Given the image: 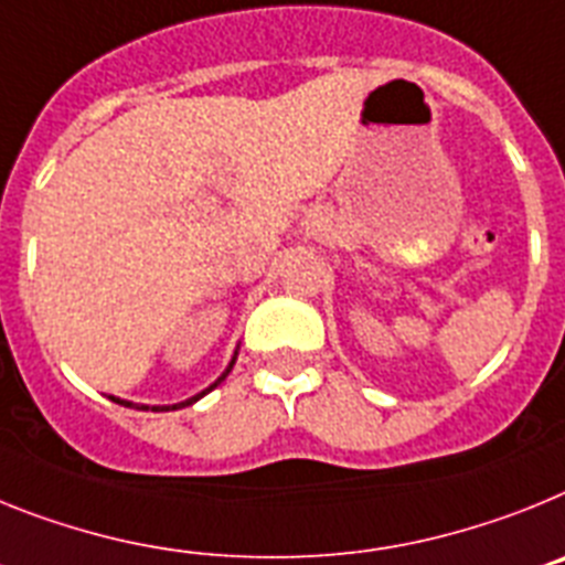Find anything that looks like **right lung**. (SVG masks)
<instances>
[{
	"mask_svg": "<svg viewBox=\"0 0 565 565\" xmlns=\"http://www.w3.org/2000/svg\"><path fill=\"white\" fill-rule=\"evenodd\" d=\"M233 364H235V358H233V361H230V366H227V372H224V375L222 377H218V381H215V384L213 386H210V390H215V386H218V384H222V381H224V377H227L230 375V370H233ZM207 390V392H210ZM207 392H201V395H207ZM201 395H195V398H190V401H184V404H175V406H153V409H161V412H164V409H179V406H190V404H195V401H199L201 398ZM113 401H116V404H125V406H134V404H130V401H119V398H113ZM141 409H150V406H141Z\"/></svg>",
	"mask_w": 565,
	"mask_h": 565,
	"instance_id": "add662e5",
	"label": "right lung"
}]
</instances>
